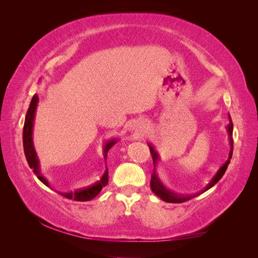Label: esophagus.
Returning a JSON list of instances; mask_svg holds the SVG:
<instances>
[{
    "label": "esophagus",
    "mask_w": 258,
    "mask_h": 258,
    "mask_svg": "<svg viewBox=\"0 0 258 258\" xmlns=\"http://www.w3.org/2000/svg\"><path fill=\"white\" fill-rule=\"evenodd\" d=\"M143 136V132H142V130L141 129H136L135 130V132H134V137L136 138V139H139V138H141Z\"/></svg>",
    "instance_id": "1"
}]
</instances>
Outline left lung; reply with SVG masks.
<instances>
[{
	"mask_svg": "<svg viewBox=\"0 0 258 258\" xmlns=\"http://www.w3.org/2000/svg\"><path fill=\"white\" fill-rule=\"evenodd\" d=\"M229 121L230 123L228 124V132H229V138H230V152H229V156H228V159L227 161H226L224 165L221 167V169L217 171V173L213 176V178L211 179V182L205 187L204 189L196 192V194H192V195H187V196H184V195H177L173 191H171L169 189H167L165 186L162 185V183H160V181L158 179L157 175H156L155 173V170L154 172L152 174V178H151V188L152 190L154 191V194L157 195V196L159 198H161L163 201L166 202H171V204H182V202H185V201H188L195 197L199 196V195H201L202 192L207 191L208 189H210L211 187H213L220 179L223 177L224 173L226 172V170H227V167L229 165L230 162V159L232 157V150H233V139H232V121H231V118L229 116ZM148 147H150V151H151V154H152V158H153V162H154V167H156V165H157V160H158V154L157 152H156L154 150V147L152 145H148Z\"/></svg>",
	"mask_w": 258,
	"mask_h": 258,
	"instance_id": "8db88e82",
	"label": "left lung"
}]
</instances>
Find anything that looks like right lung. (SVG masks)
Returning <instances> with one entry per match:
<instances>
[{
  "label": "right lung",
  "instance_id": "add662e5",
  "mask_svg": "<svg viewBox=\"0 0 258 258\" xmlns=\"http://www.w3.org/2000/svg\"><path fill=\"white\" fill-rule=\"evenodd\" d=\"M37 101H38V97H37V95H34L32 100H31L29 108L27 111L25 124H23V131H22L23 151H25V155H26L27 161L29 163V167L33 170L34 174L37 176V178L40 179L42 183H44L46 186H49L47 181H46V178H44L41 175L40 168H38V159L36 157V153L34 151L33 142H32V127H33V119H34V113H35ZM115 143H116V140H112V141L107 142L105 144V146H104V158L105 159L107 156V152L110 151V148ZM107 182H108V171L106 169L100 181H98L93 185H90L83 189H79L74 192H67V194H61V195L68 199H73L75 201H88V200H91L95 198L97 195L101 190H102L103 187L107 185Z\"/></svg>",
  "mask_w": 258,
  "mask_h": 258
}]
</instances>
